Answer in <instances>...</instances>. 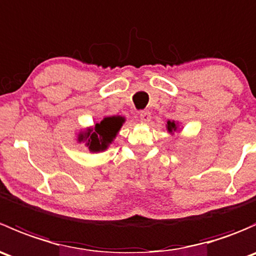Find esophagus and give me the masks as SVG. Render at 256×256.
<instances>
[{
    "instance_id": "1",
    "label": "esophagus",
    "mask_w": 256,
    "mask_h": 256,
    "mask_svg": "<svg viewBox=\"0 0 256 256\" xmlns=\"http://www.w3.org/2000/svg\"><path fill=\"white\" fill-rule=\"evenodd\" d=\"M138 118L142 124H147L150 120H151V114L148 112H141L140 115H138Z\"/></svg>"
}]
</instances>
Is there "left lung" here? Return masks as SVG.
<instances>
[{
  "label": "left lung",
  "instance_id": "obj_1",
  "mask_svg": "<svg viewBox=\"0 0 256 256\" xmlns=\"http://www.w3.org/2000/svg\"><path fill=\"white\" fill-rule=\"evenodd\" d=\"M166 128H167V131H168L170 134H174L177 131L178 125H177V122L174 120H172V121L168 120V121H167Z\"/></svg>",
  "mask_w": 256,
  "mask_h": 256
}]
</instances>
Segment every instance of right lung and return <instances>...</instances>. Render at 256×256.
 <instances>
[{
  "label": "right lung",
  "mask_w": 256,
  "mask_h": 256,
  "mask_svg": "<svg viewBox=\"0 0 256 256\" xmlns=\"http://www.w3.org/2000/svg\"><path fill=\"white\" fill-rule=\"evenodd\" d=\"M124 122L125 118L122 116L104 118L95 125V128H89L82 131L78 135V142H85L90 152L105 151L116 138Z\"/></svg>",
  "instance_id": "1"
}]
</instances>
